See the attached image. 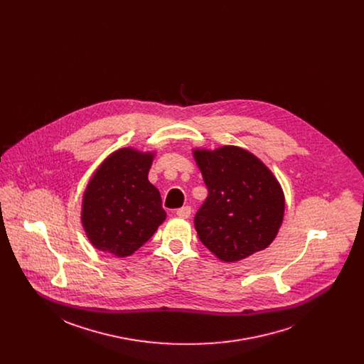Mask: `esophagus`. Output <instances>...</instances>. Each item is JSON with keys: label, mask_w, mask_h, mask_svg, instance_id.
Wrapping results in <instances>:
<instances>
[{"label": "esophagus", "mask_w": 364, "mask_h": 364, "mask_svg": "<svg viewBox=\"0 0 364 364\" xmlns=\"http://www.w3.org/2000/svg\"><path fill=\"white\" fill-rule=\"evenodd\" d=\"M191 213H192V208H189V206H185V208H181L176 210V215L181 217V218H188V217H191Z\"/></svg>", "instance_id": "obj_1"}]
</instances>
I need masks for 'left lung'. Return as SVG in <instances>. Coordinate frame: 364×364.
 Instances as JSON below:
<instances>
[{
	"label": "left lung",
	"mask_w": 364,
	"mask_h": 364,
	"mask_svg": "<svg viewBox=\"0 0 364 364\" xmlns=\"http://www.w3.org/2000/svg\"><path fill=\"white\" fill-rule=\"evenodd\" d=\"M208 195L195 215L199 240L218 259L235 262L264 250L284 214V198L272 172L240 147L196 150Z\"/></svg>",
	"instance_id": "left-lung-1"
}]
</instances>
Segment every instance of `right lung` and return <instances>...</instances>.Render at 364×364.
Wrapping results in <instances>:
<instances>
[{
  "mask_svg": "<svg viewBox=\"0 0 364 364\" xmlns=\"http://www.w3.org/2000/svg\"><path fill=\"white\" fill-rule=\"evenodd\" d=\"M153 156L122 149L107 156L84 195L82 224L92 245L129 257L156 232L166 214L149 181Z\"/></svg>",
  "mask_w": 364,
  "mask_h": 364,
  "instance_id": "1",
  "label": "right lung"
}]
</instances>
